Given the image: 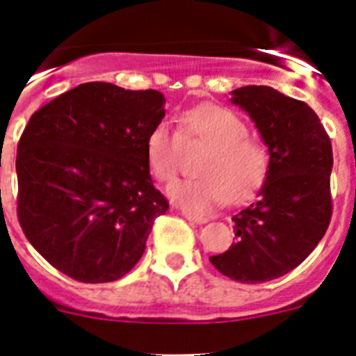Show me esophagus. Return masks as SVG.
<instances>
[{"label": "esophagus", "mask_w": 356, "mask_h": 356, "mask_svg": "<svg viewBox=\"0 0 356 356\" xmlns=\"http://www.w3.org/2000/svg\"><path fill=\"white\" fill-rule=\"evenodd\" d=\"M184 217L187 219V221L196 222V225H203V222H207V217L196 216V213H191V212H184Z\"/></svg>", "instance_id": "34e87169"}]
</instances>
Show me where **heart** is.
<instances>
[{
    "instance_id": "b5f03b06",
    "label": "heart",
    "mask_w": 356,
    "mask_h": 356,
    "mask_svg": "<svg viewBox=\"0 0 356 356\" xmlns=\"http://www.w3.org/2000/svg\"><path fill=\"white\" fill-rule=\"evenodd\" d=\"M246 122L219 105H200L180 115L178 131L159 122L146 139V162L151 175L171 181L178 172L181 143L209 146L193 180H176L168 194L176 205L194 213H207L226 201L244 203L264 185L269 169L267 149L248 137Z\"/></svg>"
}]
</instances>
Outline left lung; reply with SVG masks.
<instances>
[{
  "mask_svg": "<svg viewBox=\"0 0 356 356\" xmlns=\"http://www.w3.org/2000/svg\"><path fill=\"white\" fill-rule=\"evenodd\" d=\"M232 103L254 122L269 151V169L259 197L232 219L237 242L210 262L235 282L262 284L300 266L326 234L332 143L307 103L273 87L235 89Z\"/></svg>",
  "mask_w": 356,
  "mask_h": 356,
  "instance_id": "8db88e82",
  "label": "left lung"
}]
</instances>
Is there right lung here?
Returning a JSON list of instances; mask_svg holds the SVG:
<instances>
[{"label":"right lung","mask_w":356,"mask_h":356,"mask_svg":"<svg viewBox=\"0 0 356 356\" xmlns=\"http://www.w3.org/2000/svg\"><path fill=\"white\" fill-rule=\"evenodd\" d=\"M159 90L81 83L31 115L17 146V217L30 244L83 284L122 278L169 209L146 139L165 115Z\"/></svg>","instance_id":"add662e5"}]
</instances>
